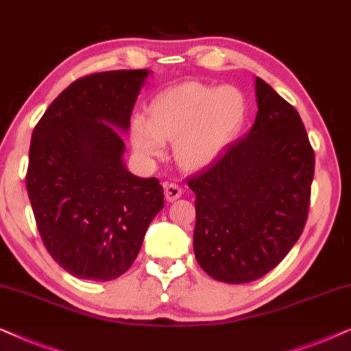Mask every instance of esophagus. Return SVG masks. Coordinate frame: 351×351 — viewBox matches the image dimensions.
Listing matches in <instances>:
<instances>
[{
  "instance_id": "1",
  "label": "esophagus",
  "mask_w": 351,
  "mask_h": 351,
  "mask_svg": "<svg viewBox=\"0 0 351 351\" xmlns=\"http://www.w3.org/2000/svg\"><path fill=\"white\" fill-rule=\"evenodd\" d=\"M183 195V188L176 183H167L165 184V197L168 202H175L176 199H180Z\"/></svg>"
}]
</instances>
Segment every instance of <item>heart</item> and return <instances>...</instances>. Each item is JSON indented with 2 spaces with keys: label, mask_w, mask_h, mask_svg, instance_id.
<instances>
[{
  "label": "heart",
  "mask_w": 351,
  "mask_h": 351,
  "mask_svg": "<svg viewBox=\"0 0 351 351\" xmlns=\"http://www.w3.org/2000/svg\"><path fill=\"white\" fill-rule=\"evenodd\" d=\"M244 97L234 88L188 82L163 91L149 107V121L136 117L132 141L144 156L157 157L163 141L175 143L186 168L207 167L224 151L244 120Z\"/></svg>",
  "instance_id": "heart-1"
}]
</instances>
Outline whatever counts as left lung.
Segmentation results:
<instances>
[{
    "label": "left lung",
    "instance_id": "8db88e82",
    "mask_svg": "<svg viewBox=\"0 0 351 351\" xmlns=\"http://www.w3.org/2000/svg\"><path fill=\"white\" fill-rule=\"evenodd\" d=\"M250 132L189 176L195 194V260L228 284L263 278L281 263L308 218L315 151L295 107L256 78Z\"/></svg>",
    "mask_w": 351,
    "mask_h": 351
}]
</instances>
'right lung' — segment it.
Here are the masks:
<instances>
[{
    "label": "right lung",
    "instance_id": "right-lung-1",
    "mask_svg": "<svg viewBox=\"0 0 351 351\" xmlns=\"http://www.w3.org/2000/svg\"><path fill=\"white\" fill-rule=\"evenodd\" d=\"M147 69L91 73L65 88L32 133L25 184L41 241L65 271L112 281L133 265L163 208L157 178L123 165L125 143Z\"/></svg>",
    "mask_w": 351,
    "mask_h": 351
}]
</instances>
